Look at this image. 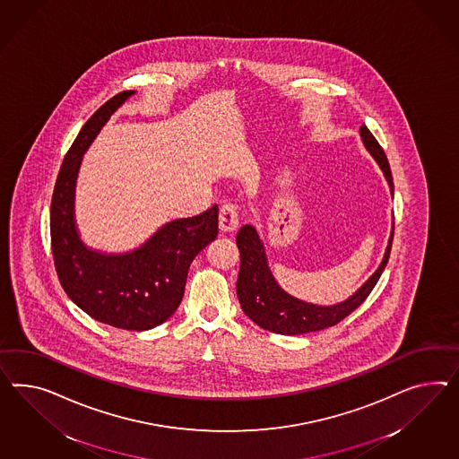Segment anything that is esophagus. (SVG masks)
<instances>
[{"label": "esophagus", "mask_w": 459, "mask_h": 459, "mask_svg": "<svg viewBox=\"0 0 459 459\" xmlns=\"http://www.w3.org/2000/svg\"><path fill=\"white\" fill-rule=\"evenodd\" d=\"M238 225V212L234 204H223L219 211V227L222 232H234Z\"/></svg>", "instance_id": "esophagus-1"}]
</instances>
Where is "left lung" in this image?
Listing matches in <instances>:
<instances>
[{
	"label": "left lung",
	"instance_id": "obj_1",
	"mask_svg": "<svg viewBox=\"0 0 459 459\" xmlns=\"http://www.w3.org/2000/svg\"><path fill=\"white\" fill-rule=\"evenodd\" d=\"M360 138L364 147L385 172L391 194H394L393 175H391L385 150L366 125L360 126ZM393 237H394V221H393L391 237L385 247V259L377 267V271L372 273L371 277L366 281V284L362 285L354 296L334 306H316V304H309L289 296L279 287L269 269L257 230L252 225H244L238 230L236 238L237 247L240 252V269L237 277V298L240 302V307L246 312V316L257 325H261L262 329H267L275 334H306V333H314V331H321L325 327L335 325L347 317L352 310L358 309L371 294L374 285L377 284L389 261Z\"/></svg>",
	"mask_w": 459,
	"mask_h": 459
}]
</instances>
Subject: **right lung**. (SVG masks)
Segmentation results:
<instances>
[{
    "mask_svg": "<svg viewBox=\"0 0 459 459\" xmlns=\"http://www.w3.org/2000/svg\"><path fill=\"white\" fill-rule=\"evenodd\" d=\"M126 90L88 118L63 159L51 197V252L66 296L99 323L147 331L180 306L186 273L198 252L219 234V207L163 225L134 252L107 255L88 248L74 225V182L82 155L125 100Z\"/></svg>",
    "mask_w": 459,
    "mask_h": 459,
    "instance_id": "1",
    "label": "right lung"
}]
</instances>
